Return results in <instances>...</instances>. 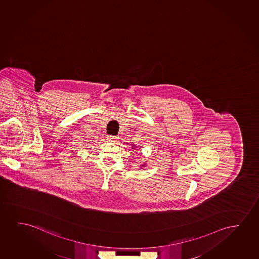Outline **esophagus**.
<instances>
[{
    "label": "esophagus",
    "mask_w": 259,
    "mask_h": 259,
    "mask_svg": "<svg viewBox=\"0 0 259 259\" xmlns=\"http://www.w3.org/2000/svg\"><path fill=\"white\" fill-rule=\"evenodd\" d=\"M107 139H108L110 142H114L117 141L118 137H117V136H112V135H108V136H107Z\"/></svg>",
    "instance_id": "obj_1"
}]
</instances>
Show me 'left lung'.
<instances>
[{"label": "left lung", "instance_id": "8db88e82", "mask_svg": "<svg viewBox=\"0 0 259 259\" xmlns=\"http://www.w3.org/2000/svg\"><path fill=\"white\" fill-rule=\"evenodd\" d=\"M133 149H135V145H133V147H132ZM141 166L142 167H145L146 166V163H142V164H141Z\"/></svg>", "mask_w": 259, "mask_h": 259}]
</instances>
